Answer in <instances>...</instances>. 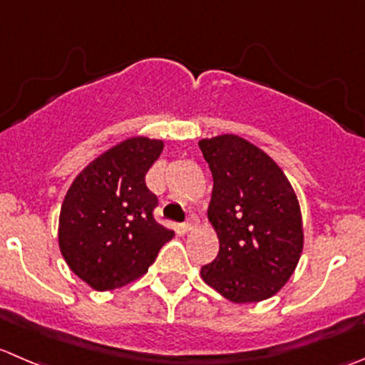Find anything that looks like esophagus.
<instances>
[{
	"label": "esophagus",
	"mask_w": 365,
	"mask_h": 365,
	"mask_svg": "<svg viewBox=\"0 0 365 365\" xmlns=\"http://www.w3.org/2000/svg\"><path fill=\"white\" fill-rule=\"evenodd\" d=\"M197 226V219L196 217H189L187 219V222H183L182 225V230L183 232H190V230H194Z\"/></svg>",
	"instance_id": "34e87169"
}]
</instances>
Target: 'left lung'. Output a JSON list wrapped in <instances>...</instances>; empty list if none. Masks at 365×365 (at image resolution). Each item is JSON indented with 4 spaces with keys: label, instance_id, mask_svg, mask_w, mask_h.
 <instances>
[{
    "label": "left lung",
    "instance_id": "1",
    "mask_svg": "<svg viewBox=\"0 0 365 365\" xmlns=\"http://www.w3.org/2000/svg\"><path fill=\"white\" fill-rule=\"evenodd\" d=\"M214 178L208 221L219 253L201 267L207 285L232 303H258L292 277L303 251L298 196L280 165L233 133L201 139Z\"/></svg>",
    "mask_w": 365,
    "mask_h": 365
}]
</instances>
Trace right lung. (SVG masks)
Segmentation results:
<instances>
[{
    "mask_svg": "<svg viewBox=\"0 0 365 365\" xmlns=\"http://www.w3.org/2000/svg\"><path fill=\"white\" fill-rule=\"evenodd\" d=\"M164 140L130 137L94 158L71 183L58 217L63 260L94 291H112L146 274L175 237L153 219L157 197L146 173Z\"/></svg>",
    "mask_w": 365,
    "mask_h": 365,
    "instance_id": "right-lung-1",
    "label": "right lung"
}]
</instances>
